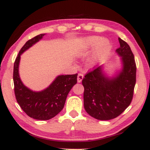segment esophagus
Wrapping results in <instances>:
<instances>
[{
  "label": "esophagus",
  "instance_id": "esophagus-1",
  "mask_svg": "<svg viewBox=\"0 0 150 150\" xmlns=\"http://www.w3.org/2000/svg\"><path fill=\"white\" fill-rule=\"evenodd\" d=\"M83 77H84V75H83V73H79L77 76V82L81 83L82 81Z\"/></svg>",
  "mask_w": 150,
  "mask_h": 150
}]
</instances>
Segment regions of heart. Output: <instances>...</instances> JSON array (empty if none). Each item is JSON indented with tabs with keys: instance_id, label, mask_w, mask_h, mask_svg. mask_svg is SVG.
Here are the masks:
<instances>
[{
	"instance_id": "heart-1",
	"label": "heart",
	"mask_w": 150,
	"mask_h": 150,
	"mask_svg": "<svg viewBox=\"0 0 150 150\" xmlns=\"http://www.w3.org/2000/svg\"><path fill=\"white\" fill-rule=\"evenodd\" d=\"M96 55L98 57H103L108 54L111 49V45L108 41L103 40L101 37L92 36L86 40L85 50L94 48L98 46Z\"/></svg>"
}]
</instances>
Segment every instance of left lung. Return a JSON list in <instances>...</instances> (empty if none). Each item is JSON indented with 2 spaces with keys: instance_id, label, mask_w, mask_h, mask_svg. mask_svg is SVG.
Here are the masks:
<instances>
[{
  "instance_id": "obj_1",
  "label": "left lung",
  "mask_w": 150,
  "mask_h": 150,
  "mask_svg": "<svg viewBox=\"0 0 150 150\" xmlns=\"http://www.w3.org/2000/svg\"><path fill=\"white\" fill-rule=\"evenodd\" d=\"M120 46L116 52L122 57V71L108 79L101 67L88 71L82 80L84 87V108L97 120H108L120 115L130 105L136 81V65L130 47L119 38Z\"/></svg>"
}]
</instances>
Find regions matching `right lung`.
<instances>
[{
	"instance_id": "add662e5",
	"label": "right lung",
	"mask_w": 150,
	"mask_h": 150,
	"mask_svg": "<svg viewBox=\"0 0 150 150\" xmlns=\"http://www.w3.org/2000/svg\"><path fill=\"white\" fill-rule=\"evenodd\" d=\"M44 35H38L26 42L15 59L13 71L14 94L18 103L28 116L40 120H50L59 113L64 107L68 93L77 83V73L58 76L49 87L41 92H33L22 83L18 74L20 55Z\"/></svg>"
}]
</instances>
